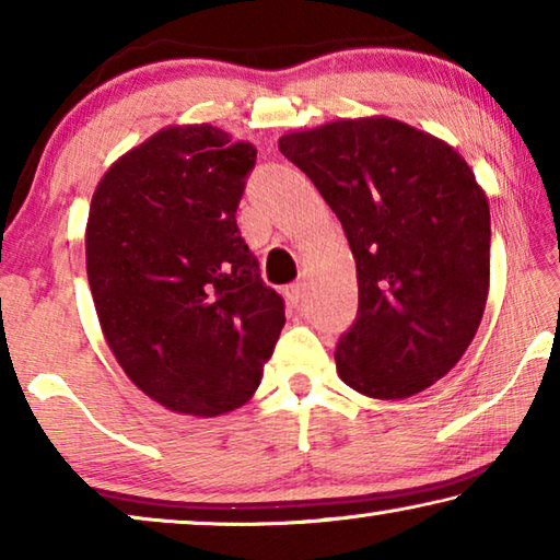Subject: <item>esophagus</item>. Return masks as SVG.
Wrapping results in <instances>:
<instances>
[{"label": "esophagus", "instance_id": "34e87169", "mask_svg": "<svg viewBox=\"0 0 560 560\" xmlns=\"http://www.w3.org/2000/svg\"><path fill=\"white\" fill-rule=\"evenodd\" d=\"M287 299L291 301V306H299L301 299H303V283L301 281L289 283V287H287Z\"/></svg>", "mask_w": 560, "mask_h": 560}]
</instances>
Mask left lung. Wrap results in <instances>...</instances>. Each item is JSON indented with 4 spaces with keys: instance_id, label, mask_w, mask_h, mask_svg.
Segmentation results:
<instances>
[{
    "instance_id": "obj_1",
    "label": "left lung",
    "mask_w": 560,
    "mask_h": 560,
    "mask_svg": "<svg viewBox=\"0 0 560 560\" xmlns=\"http://www.w3.org/2000/svg\"><path fill=\"white\" fill-rule=\"evenodd\" d=\"M279 150L343 224L358 316L336 346L340 381L402 400L447 375L489 293V202L457 150L393 118L289 132Z\"/></svg>"
}]
</instances>
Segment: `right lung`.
<instances>
[{"mask_svg":"<svg viewBox=\"0 0 560 560\" xmlns=\"http://www.w3.org/2000/svg\"><path fill=\"white\" fill-rule=\"evenodd\" d=\"M254 165V145L224 130L175 126L113 163L93 192L86 271L103 336L167 410L244 405L287 320L236 226Z\"/></svg>","mask_w":560,"mask_h":560,"instance_id":"add662e5","label":"right lung"}]
</instances>
